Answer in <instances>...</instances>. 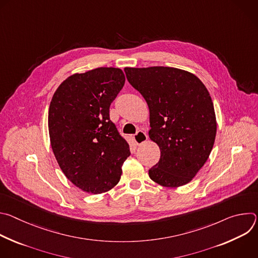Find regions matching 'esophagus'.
<instances>
[{
	"label": "esophagus",
	"instance_id": "34e87169",
	"mask_svg": "<svg viewBox=\"0 0 258 258\" xmlns=\"http://www.w3.org/2000/svg\"><path fill=\"white\" fill-rule=\"evenodd\" d=\"M147 139H148V136H147L146 133L142 132V131H139L135 136H134V140L136 142L137 145H142L144 142L147 141Z\"/></svg>",
	"mask_w": 258,
	"mask_h": 258
}]
</instances>
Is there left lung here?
<instances>
[{
    "label": "left lung",
    "instance_id": "left-lung-1",
    "mask_svg": "<svg viewBox=\"0 0 258 258\" xmlns=\"http://www.w3.org/2000/svg\"><path fill=\"white\" fill-rule=\"evenodd\" d=\"M128 83L149 107V137L160 159L149 169L152 180L176 188L190 182L207 161L216 135L211 97L193 73L174 67H125Z\"/></svg>",
    "mask_w": 258,
    "mask_h": 258
}]
</instances>
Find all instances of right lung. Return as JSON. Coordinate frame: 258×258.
Returning a JSON list of instances; mask_svg holds the SVG:
<instances>
[{
  "label": "right lung",
  "instance_id": "obj_1",
  "mask_svg": "<svg viewBox=\"0 0 258 258\" xmlns=\"http://www.w3.org/2000/svg\"><path fill=\"white\" fill-rule=\"evenodd\" d=\"M125 82L121 69L99 67L67 78L53 95L49 135L65 176L87 193L111 190L131 155L127 142L110 120L109 107Z\"/></svg>",
  "mask_w": 258,
  "mask_h": 258
}]
</instances>
